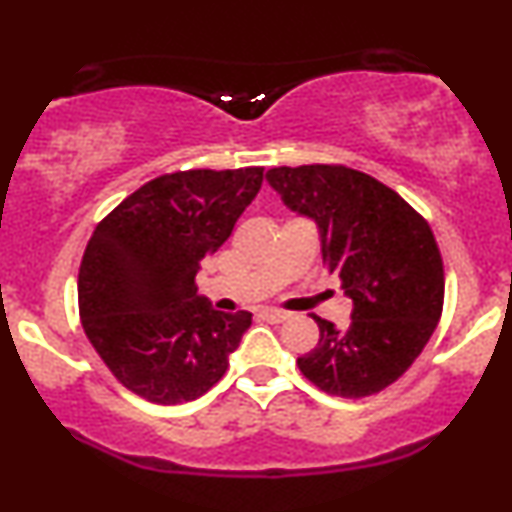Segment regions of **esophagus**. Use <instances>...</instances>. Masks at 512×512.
<instances>
[{"label":"esophagus","instance_id":"obj_1","mask_svg":"<svg viewBox=\"0 0 512 512\" xmlns=\"http://www.w3.org/2000/svg\"><path fill=\"white\" fill-rule=\"evenodd\" d=\"M260 317H264L267 322H284V320H289V313H286V310L264 308V310H260Z\"/></svg>","mask_w":512,"mask_h":512}]
</instances>
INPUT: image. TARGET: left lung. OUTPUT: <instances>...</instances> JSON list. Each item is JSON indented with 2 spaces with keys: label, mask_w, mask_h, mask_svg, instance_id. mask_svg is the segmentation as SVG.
<instances>
[{
  "label": "left lung",
  "mask_w": 512,
  "mask_h": 512,
  "mask_svg": "<svg viewBox=\"0 0 512 512\" xmlns=\"http://www.w3.org/2000/svg\"><path fill=\"white\" fill-rule=\"evenodd\" d=\"M267 180L286 207L317 223L322 260L354 303L346 330L313 315L320 342L298 368L337 397L385 390L424 351L443 313V260L431 226L354 168L281 166Z\"/></svg>",
  "instance_id": "obj_1"
}]
</instances>
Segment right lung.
<instances>
[{"mask_svg": "<svg viewBox=\"0 0 512 512\" xmlns=\"http://www.w3.org/2000/svg\"><path fill=\"white\" fill-rule=\"evenodd\" d=\"M264 168L178 170L132 192L88 240L79 315L88 342L134 395L156 404L202 397L223 378L252 313L199 296L204 257L231 236Z\"/></svg>", "mask_w": 512, "mask_h": 512, "instance_id": "add662e5", "label": "right lung"}]
</instances>
